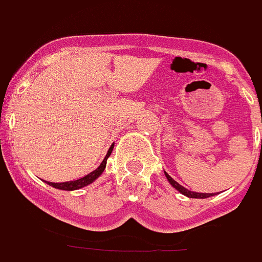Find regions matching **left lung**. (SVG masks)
<instances>
[{
  "label": "left lung",
  "mask_w": 262,
  "mask_h": 262,
  "mask_svg": "<svg viewBox=\"0 0 262 262\" xmlns=\"http://www.w3.org/2000/svg\"><path fill=\"white\" fill-rule=\"evenodd\" d=\"M165 176H166V178H168L169 184L172 185V186L174 187V189H177V190L180 191V193H181V194H184V195L189 196V198H209V196L215 195V194H212V193L211 194H209V193H195V191L187 190L186 187L181 186V185L178 184V182H176L174 180H173V178L170 177V176H169L166 172H165Z\"/></svg>",
  "instance_id": "obj_1"
}]
</instances>
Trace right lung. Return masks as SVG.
Listing matches in <instances>:
<instances>
[{"label": "right lung", "mask_w": 262, "mask_h": 262, "mask_svg": "<svg viewBox=\"0 0 262 262\" xmlns=\"http://www.w3.org/2000/svg\"><path fill=\"white\" fill-rule=\"evenodd\" d=\"M113 148H114V144L111 145L110 148H108V151L107 154H106L105 159H103V161L101 163V165L98 166V168L96 169V170H93V172H90L89 174H86L85 177L80 178V180H76V181H68V182H47L50 186L52 187H56V189H60V190H77V189H81V187H84V186H88L89 184H92L93 181H96L97 178L99 177V176L102 174V172L105 170L106 168V161H107L108 156L111 155V152H113Z\"/></svg>", "instance_id": "obj_1"}]
</instances>
